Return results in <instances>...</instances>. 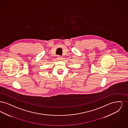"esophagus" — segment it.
Here are the masks:
<instances>
[{"label":"esophagus","instance_id":"obj_1","mask_svg":"<svg viewBox=\"0 0 128 128\" xmlns=\"http://www.w3.org/2000/svg\"><path fill=\"white\" fill-rule=\"evenodd\" d=\"M58 60H61L62 58V56H58Z\"/></svg>","mask_w":128,"mask_h":128}]
</instances>
